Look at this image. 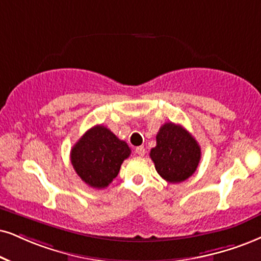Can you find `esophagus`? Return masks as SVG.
<instances>
[{
  "label": "esophagus",
  "mask_w": 261,
  "mask_h": 261,
  "mask_svg": "<svg viewBox=\"0 0 261 261\" xmlns=\"http://www.w3.org/2000/svg\"><path fill=\"white\" fill-rule=\"evenodd\" d=\"M136 153L138 156H144L145 155V149H144V146H138L136 149Z\"/></svg>",
  "instance_id": "obj_1"
}]
</instances>
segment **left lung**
<instances>
[{
    "label": "left lung",
    "mask_w": 261,
    "mask_h": 261,
    "mask_svg": "<svg viewBox=\"0 0 261 261\" xmlns=\"http://www.w3.org/2000/svg\"><path fill=\"white\" fill-rule=\"evenodd\" d=\"M157 173L168 182H181L197 169L201 147L182 125L165 123L156 136V146L150 151Z\"/></svg>",
    "instance_id": "obj_1"
}]
</instances>
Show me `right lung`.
Segmentation results:
<instances>
[{"label":"right lung","instance_id":"obj_1","mask_svg":"<svg viewBox=\"0 0 261 261\" xmlns=\"http://www.w3.org/2000/svg\"><path fill=\"white\" fill-rule=\"evenodd\" d=\"M130 155L127 143L104 125L86 132L71 149V163L87 185L105 189L117 176L121 165Z\"/></svg>","mask_w":261,"mask_h":261}]
</instances>
